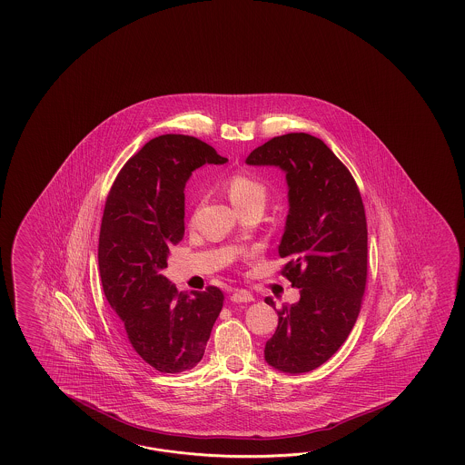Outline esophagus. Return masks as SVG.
Wrapping results in <instances>:
<instances>
[{"instance_id": "34e87169", "label": "esophagus", "mask_w": 465, "mask_h": 465, "mask_svg": "<svg viewBox=\"0 0 465 465\" xmlns=\"http://www.w3.org/2000/svg\"><path fill=\"white\" fill-rule=\"evenodd\" d=\"M254 297L252 294L246 291V289H237L232 294H231V301L232 302H251Z\"/></svg>"}]
</instances>
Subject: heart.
Listing matches in <instances>:
<instances>
[{"instance_id":"heart-1","label":"heart","mask_w":465,"mask_h":465,"mask_svg":"<svg viewBox=\"0 0 465 465\" xmlns=\"http://www.w3.org/2000/svg\"><path fill=\"white\" fill-rule=\"evenodd\" d=\"M226 191H228L231 203L236 209L242 208L252 201L264 203V199H266V184L257 176L246 173V171L232 174L226 181Z\"/></svg>"}]
</instances>
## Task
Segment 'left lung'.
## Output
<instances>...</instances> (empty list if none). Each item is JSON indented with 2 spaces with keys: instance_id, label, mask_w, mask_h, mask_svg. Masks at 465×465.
<instances>
[{
  "instance_id": "left-lung-1",
  "label": "left lung",
  "mask_w": 465,
  "mask_h": 465,
  "mask_svg": "<svg viewBox=\"0 0 465 465\" xmlns=\"http://www.w3.org/2000/svg\"><path fill=\"white\" fill-rule=\"evenodd\" d=\"M246 163L286 173L289 213L279 256L289 262L281 272L301 299L277 311L264 359L281 372L302 374L334 356L356 324L367 279L364 204L349 169L306 133L269 139ZM266 302L276 307L271 297Z\"/></svg>"
}]
</instances>
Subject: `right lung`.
Listing matches in <instances>:
<instances>
[{"label": "right lung", "instance_id": "obj_1", "mask_svg": "<svg viewBox=\"0 0 465 465\" xmlns=\"http://www.w3.org/2000/svg\"><path fill=\"white\" fill-rule=\"evenodd\" d=\"M228 159L193 136L151 139L119 171L99 231L104 296L129 344L159 372L176 374L204 356L223 309L221 289L178 292L161 271L184 236V188L194 169Z\"/></svg>", "mask_w": 465, "mask_h": 465}]
</instances>
